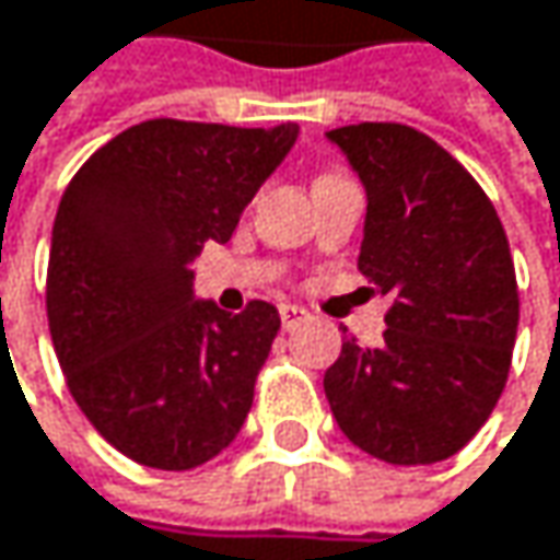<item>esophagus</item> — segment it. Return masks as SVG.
<instances>
[{"label":"esophagus","mask_w":560,"mask_h":560,"mask_svg":"<svg viewBox=\"0 0 560 560\" xmlns=\"http://www.w3.org/2000/svg\"><path fill=\"white\" fill-rule=\"evenodd\" d=\"M279 314H281V327H284V330H294V327L307 317V311H304V307H298V304H281Z\"/></svg>","instance_id":"obj_1"}]
</instances>
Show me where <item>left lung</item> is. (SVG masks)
I'll list each match as a JSON object with an SVG mask.
<instances>
[{
  "label": "left lung",
  "instance_id": "obj_1",
  "mask_svg": "<svg viewBox=\"0 0 560 560\" xmlns=\"http://www.w3.org/2000/svg\"><path fill=\"white\" fill-rule=\"evenodd\" d=\"M327 139L366 190L357 269L395 298L383 343L347 337L324 373L330 411L386 464L447 460L509 376L518 291L503 223L464 165L411 126L360 122Z\"/></svg>",
  "mask_w": 560,
  "mask_h": 560
}]
</instances>
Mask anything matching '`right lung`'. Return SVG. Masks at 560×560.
<instances>
[{"label":"right lung","mask_w":560,"mask_h":560,"mask_svg":"<svg viewBox=\"0 0 560 560\" xmlns=\"http://www.w3.org/2000/svg\"><path fill=\"white\" fill-rule=\"evenodd\" d=\"M298 126L149 119L106 142L57 207L48 324L70 395L126 457L155 470L213 460L240 434L281 317L194 294L190 262L226 243Z\"/></svg>","instance_id":"1"}]
</instances>
